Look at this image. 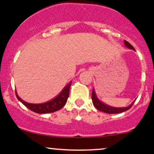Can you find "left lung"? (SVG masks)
<instances>
[{"mask_svg":"<svg viewBox=\"0 0 154 154\" xmlns=\"http://www.w3.org/2000/svg\"><path fill=\"white\" fill-rule=\"evenodd\" d=\"M124 45H125V46L127 47L128 48L131 49V50H135L134 47H133L131 45H130L129 42H128L127 41H126V40H124ZM91 97H92V102H93V104H94V107H95L96 109H98V110H100V111H102V112L108 113V114H116V113H121V112H125V111L129 109L134 102L132 104H131V105H129V107H110V106L104 104V103L101 102V101L98 99L97 96H96V95L95 91H94V89H93L92 96H91Z\"/></svg>","mask_w":154,"mask_h":154,"instance_id":"obj_1","label":"left lung"}]
</instances>
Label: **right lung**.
Instances as JSON below:
<instances>
[{"label":"right lung","instance_id":"right-lung-1","mask_svg":"<svg viewBox=\"0 0 154 154\" xmlns=\"http://www.w3.org/2000/svg\"><path fill=\"white\" fill-rule=\"evenodd\" d=\"M71 84H72V81L64 88L63 91L55 99H52L50 102L42 103V104H30V103H28L23 101L22 99H20L17 95V91L15 92V94H16V96L18 100L23 103L25 107H27L28 109L33 111V112L36 113L53 112L60 109L66 104L69 96V89H70Z\"/></svg>","mask_w":154,"mask_h":154}]
</instances>
